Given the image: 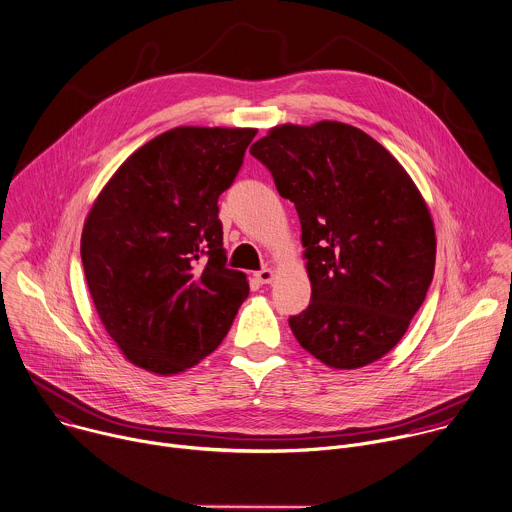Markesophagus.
Masks as SVG:
<instances>
[{
    "label": "esophagus",
    "instance_id": "esophagus-1",
    "mask_svg": "<svg viewBox=\"0 0 512 512\" xmlns=\"http://www.w3.org/2000/svg\"><path fill=\"white\" fill-rule=\"evenodd\" d=\"M273 277H275V273H273V269H269V267H263L261 271L255 273V279H257L259 283H271Z\"/></svg>",
    "mask_w": 512,
    "mask_h": 512
}]
</instances>
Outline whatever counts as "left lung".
I'll list each match as a JSON object with an SVG mask.
<instances>
[{
	"label": "left lung",
	"mask_w": 512,
	"mask_h": 512,
	"mask_svg": "<svg viewBox=\"0 0 512 512\" xmlns=\"http://www.w3.org/2000/svg\"><path fill=\"white\" fill-rule=\"evenodd\" d=\"M301 223L311 301L289 325L329 368L386 356L434 277L430 213L402 164L342 122L277 126L249 150Z\"/></svg>",
	"instance_id": "8db88e82"
}]
</instances>
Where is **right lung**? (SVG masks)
I'll list each match as a JSON object with an SVG mask.
<instances>
[{"label":"right lung","instance_id":"add662e5","mask_svg":"<svg viewBox=\"0 0 512 512\" xmlns=\"http://www.w3.org/2000/svg\"><path fill=\"white\" fill-rule=\"evenodd\" d=\"M255 128L179 126L140 146L96 199L82 265L122 354L170 376L217 350L249 295L227 267L219 197L235 183Z\"/></svg>","mask_w":512,"mask_h":512}]
</instances>
